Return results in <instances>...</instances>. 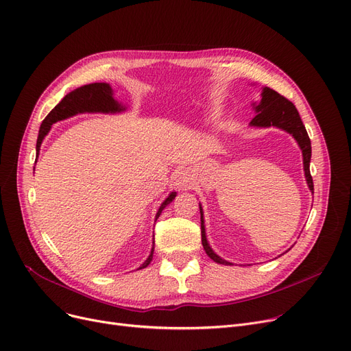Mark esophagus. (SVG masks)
Returning <instances> with one entry per match:
<instances>
[{
  "instance_id": "esophagus-1",
  "label": "esophagus",
  "mask_w": 351,
  "mask_h": 351,
  "mask_svg": "<svg viewBox=\"0 0 351 351\" xmlns=\"http://www.w3.org/2000/svg\"><path fill=\"white\" fill-rule=\"evenodd\" d=\"M193 176L188 169H179L173 175V185L179 189H186L192 185Z\"/></svg>"
}]
</instances>
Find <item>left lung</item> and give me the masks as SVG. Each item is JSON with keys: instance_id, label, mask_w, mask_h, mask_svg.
Here are the masks:
<instances>
[{"instance_id": "left-lung-1", "label": "left lung", "mask_w": 351, "mask_h": 351, "mask_svg": "<svg viewBox=\"0 0 351 351\" xmlns=\"http://www.w3.org/2000/svg\"><path fill=\"white\" fill-rule=\"evenodd\" d=\"M252 108L255 110V117L251 120L250 126L254 128H278L281 130H285L297 141L301 152H302V163H304V173H306V180L310 191L314 193V185L313 178L310 173V160H311V142L308 138V133L306 130V126L302 125V120L295 109V106L287 100L284 96L277 93L276 90L269 87H264L261 93V100L258 103H252ZM199 212H201V234H202V245L206 252V255L218 264L222 265H234L232 263H228L219 255L213 252V250L209 247L206 232H205V222H204V210L202 205L199 204Z\"/></svg>"}]
</instances>
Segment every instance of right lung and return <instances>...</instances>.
<instances>
[{
	"instance_id": "right-lung-1",
	"label": "right lung",
	"mask_w": 351,
	"mask_h": 351,
	"mask_svg": "<svg viewBox=\"0 0 351 351\" xmlns=\"http://www.w3.org/2000/svg\"><path fill=\"white\" fill-rule=\"evenodd\" d=\"M125 110H126L125 106L119 103L113 97V88L108 83H91L70 91V93L66 95L63 100L60 101L43 120L40 132H38V138H37V146H36L37 158H38L40 147L44 138L49 134L51 126L57 123V121L66 120L69 117H73L80 113H120ZM175 196H176V192L169 193V196H167L159 206L155 219L160 217L162 210L175 199ZM154 251H155V247H152L147 260L138 269L146 268L150 264V261L154 260Z\"/></svg>"
}]
</instances>
